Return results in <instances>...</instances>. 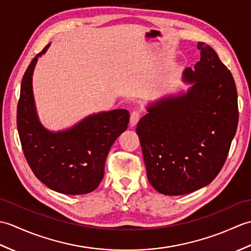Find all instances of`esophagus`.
Wrapping results in <instances>:
<instances>
[{
	"mask_svg": "<svg viewBox=\"0 0 251 251\" xmlns=\"http://www.w3.org/2000/svg\"><path fill=\"white\" fill-rule=\"evenodd\" d=\"M141 117V111L140 110H132L131 113H130V124L131 126L136 125L138 121L140 120Z\"/></svg>",
	"mask_w": 251,
	"mask_h": 251,
	"instance_id": "34e87169",
	"label": "esophagus"
}]
</instances>
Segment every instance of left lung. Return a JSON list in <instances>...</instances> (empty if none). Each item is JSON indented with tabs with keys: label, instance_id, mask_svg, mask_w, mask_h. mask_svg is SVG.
Masks as SVG:
<instances>
[{
	"label": "left lung",
	"instance_id": "left-lung-1",
	"mask_svg": "<svg viewBox=\"0 0 251 251\" xmlns=\"http://www.w3.org/2000/svg\"><path fill=\"white\" fill-rule=\"evenodd\" d=\"M201 59L185 69L186 94L156 101L136 131L150 183L165 195L209 184L226 163L237 129V92L230 70L202 42Z\"/></svg>",
	"mask_w": 251,
	"mask_h": 251
}]
</instances>
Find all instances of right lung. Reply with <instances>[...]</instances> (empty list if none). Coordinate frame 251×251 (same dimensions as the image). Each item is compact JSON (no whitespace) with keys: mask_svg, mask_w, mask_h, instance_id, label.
I'll return each instance as SVG.
<instances>
[{"mask_svg":"<svg viewBox=\"0 0 251 251\" xmlns=\"http://www.w3.org/2000/svg\"><path fill=\"white\" fill-rule=\"evenodd\" d=\"M49 45L37 54L25 72L17 105V128L26 162L35 177L56 192L86 194L99 185L110 149L127 129L129 113L125 109L100 112L63 131L52 132L36 114L32 74Z\"/></svg>","mask_w":251,"mask_h":251,"instance_id":"obj_1","label":"right lung"}]
</instances>
